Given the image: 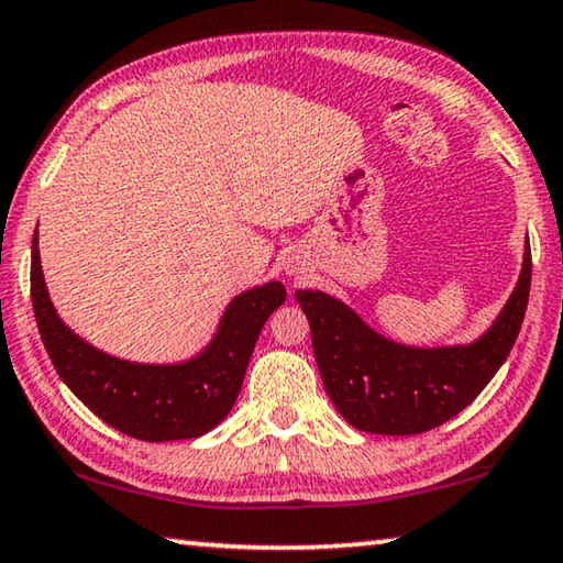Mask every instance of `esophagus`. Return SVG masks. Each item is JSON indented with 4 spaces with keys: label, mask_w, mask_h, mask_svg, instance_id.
<instances>
[{
    "label": "esophagus",
    "mask_w": 563,
    "mask_h": 563,
    "mask_svg": "<svg viewBox=\"0 0 563 563\" xmlns=\"http://www.w3.org/2000/svg\"><path fill=\"white\" fill-rule=\"evenodd\" d=\"M288 273H292V275H295V268H288Z\"/></svg>",
    "instance_id": "1"
}]
</instances>
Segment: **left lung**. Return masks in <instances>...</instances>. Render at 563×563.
Returning a JSON list of instances; mask_svg holds the SVG:
<instances>
[{
  "label": "left lung",
  "mask_w": 563,
  "mask_h": 563,
  "mask_svg": "<svg viewBox=\"0 0 563 563\" xmlns=\"http://www.w3.org/2000/svg\"><path fill=\"white\" fill-rule=\"evenodd\" d=\"M531 247L523 245L517 288L497 320L470 345L412 347L379 335L345 302L322 290H298L312 350L332 405L373 434H419L472 405L504 365L527 312Z\"/></svg>",
  "instance_id": "left-lung-1"
}]
</instances>
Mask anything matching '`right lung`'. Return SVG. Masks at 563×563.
I'll use <instances>...</instances> for the list:
<instances>
[{"label":"right lung","mask_w":563,"mask_h":563,"mask_svg":"<svg viewBox=\"0 0 563 563\" xmlns=\"http://www.w3.org/2000/svg\"><path fill=\"white\" fill-rule=\"evenodd\" d=\"M285 302L271 280L235 295L213 340L196 357L146 365L113 357L64 325L46 290L40 238H32V305L44 347L64 385L113 430L144 442L194 440L231 412L265 320Z\"/></svg>","instance_id":"add662e5"}]
</instances>
